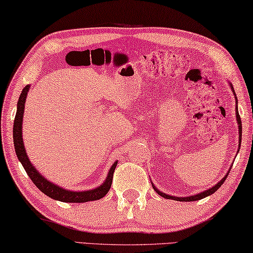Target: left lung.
<instances>
[{"mask_svg": "<svg viewBox=\"0 0 253 253\" xmlns=\"http://www.w3.org/2000/svg\"><path fill=\"white\" fill-rule=\"evenodd\" d=\"M230 86H231V89L233 90V92H234V88H233V86H232L231 84H230ZM234 95H235V92H234ZM235 99H238V98H236V97H235ZM236 102H238V100H236ZM235 108H236V113H235L236 114V121H238V124H239V146H240L241 145V140H242V123H241V118H240L239 111H238V103H236V107ZM228 173H230V170H228V172L226 173V175H225L223 178H221V180L216 185H213L212 188L206 190V191H204V192L194 194V196H190V197H173V196H169V194H166V193L161 192L157 188H155L154 184H153V188H154L155 191H156L159 194V196L163 197V198H166V199H172V200H176V201H197V200L203 199V198L211 196V194H212V193H215L217 191V189H219V186L224 183L225 180H226Z\"/></svg>", "mask_w": 253, "mask_h": 253, "instance_id": "8db88e82", "label": "left lung"}]
</instances>
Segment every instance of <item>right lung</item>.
I'll list each match as a JSON object with an SVG mask.
<instances>
[{"label":"right lung","instance_id":"1","mask_svg":"<svg viewBox=\"0 0 253 253\" xmlns=\"http://www.w3.org/2000/svg\"><path fill=\"white\" fill-rule=\"evenodd\" d=\"M30 86H27L22 89L21 95L19 97L18 100V106H17V114H15L14 123H13V143H14V149L17 157L23 166V169L28 174L30 180L34 182V184L41 190L42 193H45L46 196L52 198L54 200L63 201V203H88V201H94L102 199V198L110 191L112 186V181H113V174L115 170L116 164L118 162H115L112 165L110 172L107 174L106 180L103 182L102 185H99L98 188L88 190V191H70V190H65L61 186L53 184L52 182L46 180V178L40 174V172L35 169L34 165L30 163L28 156L26 154L25 146H23L22 141V118H23V112H25V103L27 95H28Z\"/></svg>","mask_w":253,"mask_h":253}]
</instances>
